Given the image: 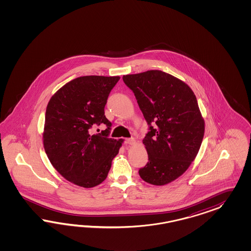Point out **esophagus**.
Listing matches in <instances>:
<instances>
[{
  "label": "esophagus",
  "instance_id": "obj_1",
  "mask_svg": "<svg viewBox=\"0 0 251 251\" xmlns=\"http://www.w3.org/2000/svg\"><path fill=\"white\" fill-rule=\"evenodd\" d=\"M135 143H136V141H135L134 138H127V139H125V144H127V145H134Z\"/></svg>",
  "mask_w": 251,
  "mask_h": 251
}]
</instances>
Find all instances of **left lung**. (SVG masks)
<instances>
[{"label":"left lung","instance_id":"obj_1","mask_svg":"<svg viewBox=\"0 0 251 251\" xmlns=\"http://www.w3.org/2000/svg\"><path fill=\"white\" fill-rule=\"evenodd\" d=\"M122 79L149 126L143 140L149 161L139 175L152 185L168 184L189 168L201 145L204 120L197 99L188 84L158 70Z\"/></svg>","mask_w":251,"mask_h":251}]
</instances>
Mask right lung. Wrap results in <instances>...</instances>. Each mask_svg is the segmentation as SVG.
<instances>
[{"mask_svg": "<svg viewBox=\"0 0 251 251\" xmlns=\"http://www.w3.org/2000/svg\"><path fill=\"white\" fill-rule=\"evenodd\" d=\"M120 76L78 77L54 94L47 106L43 145L54 168L70 182L93 188L107 176L123 140L108 138L105 116L109 93ZM107 129L93 135V126Z\"/></svg>", "mask_w": 251, "mask_h": 251, "instance_id": "obj_1", "label": "right lung"}]
</instances>
